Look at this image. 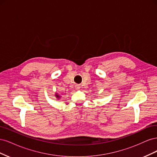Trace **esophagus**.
Instances as JSON below:
<instances>
[{
  "label": "esophagus",
  "instance_id": "34e87169",
  "mask_svg": "<svg viewBox=\"0 0 157 157\" xmlns=\"http://www.w3.org/2000/svg\"><path fill=\"white\" fill-rule=\"evenodd\" d=\"M75 88H77V89H78V88H80V85H78V84L75 85Z\"/></svg>",
  "mask_w": 157,
  "mask_h": 157
}]
</instances>
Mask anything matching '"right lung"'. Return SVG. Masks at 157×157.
I'll return each instance as SVG.
<instances>
[{
	"label": "right lung",
	"instance_id": "right-lung-1",
	"mask_svg": "<svg viewBox=\"0 0 157 157\" xmlns=\"http://www.w3.org/2000/svg\"><path fill=\"white\" fill-rule=\"evenodd\" d=\"M56 97H57V98H59V95H56Z\"/></svg>",
	"mask_w": 157,
	"mask_h": 157
}]
</instances>
